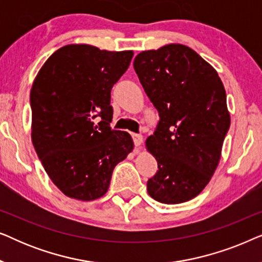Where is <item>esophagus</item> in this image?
Wrapping results in <instances>:
<instances>
[{"label": "esophagus", "mask_w": 262, "mask_h": 262, "mask_svg": "<svg viewBox=\"0 0 262 262\" xmlns=\"http://www.w3.org/2000/svg\"><path fill=\"white\" fill-rule=\"evenodd\" d=\"M132 139H134V143H135L136 146H139L143 143V136L142 135L134 134V135H132Z\"/></svg>", "instance_id": "1"}]
</instances>
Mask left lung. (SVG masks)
Instances as JSON below:
<instances>
[{"label":"left lung","instance_id":"left-lung-1","mask_svg":"<svg viewBox=\"0 0 262 262\" xmlns=\"http://www.w3.org/2000/svg\"><path fill=\"white\" fill-rule=\"evenodd\" d=\"M134 68L160 116L145 142L159 167L146 184L149 195L163 204L188 202L221 160L230 127L224 85L212 66L181 44L138 53Z\"/></svg>","mask_w":262,"mask_h":262}]
</instances>
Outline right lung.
I'll list each match as a JSON object with an SVG mask.
<instances>
[{
	"instance_id": "add662e5",
	"label": "right lung",
	"mask_w": 262,
	"mask_h": 262,
	"mask_svg": "<svg viewBox=\"0 0 262 262\" xmlns=\"http://www.w3.org/2000/svg\"><path fill=\"white\" fill-rule=\"evenodd\" d=\"M132 56L67 45L49 57L33 82L32 142L50 179L69 198H101L114 167L134 150L127 132L110 126L111 91ZM96 116L102 118L98 124Z\"/></svg>"
}]
</instances>
